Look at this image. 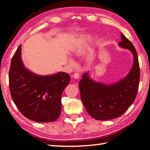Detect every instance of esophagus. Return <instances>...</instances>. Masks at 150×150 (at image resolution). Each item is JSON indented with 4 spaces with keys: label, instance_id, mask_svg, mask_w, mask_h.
Masks as SVG:
<instances>
[{
    "label": "esophagus",
    "instance_id": "34e87169",
    "mask_svg": "<svg viewBox=\"0 0 150 150\" xmlns=\"http://www.w3.org/2000/svg\"><path fill=\"white\" fill-rule=\"evenodd\" d=\"M73 77L75 79H78L79 78V74L78 72H75L74 75H73Z\"/></svg>",
    "mask_w": 150,
    "mask_h": 150
}]
</instances>
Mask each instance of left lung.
Returning <instances> with one entry per match:
<instances>
[{
    "label": "left lung",
    "mask_w": 150,
    "mask_h": 150,
    "mask_svg": "<svg viewBox=\"0 0 150 150\" xmlns=\"http://www.w3.org/2000/svg\"><path fill=\"white\" fill-rule=\"evenodd\" d=\"M121 36L119 46L129 49L134 54V63L128 74L117 83L105 85L90 79L86 72L83 74L79 83L83 104L88 114L97 120L120 117L134 103L138 92L140 69L137 52L122 33Z\"/></svg>",
    "instance_id": "8db88e82"
}]
</instances>
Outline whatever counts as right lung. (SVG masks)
Returning <instances> with one entry per match:
<instances>
[{"label":"right lung","instance_id":"obj_1","mask_svg":"<svg viewBox=\"0 0 150 150\" xmlns=\"http://www.w3.org/2000/svg\"><path fill=\"white\" fill-rule=\"evenodd\" d=\"M70 79L65 72L42 76L30 72L21 60V45L12 57L9 72L11 98L22 114L32 121L49 122L59 117L62 94Z\"/></svg>","mask_w":150,"mask_h":150}]
</instances>
